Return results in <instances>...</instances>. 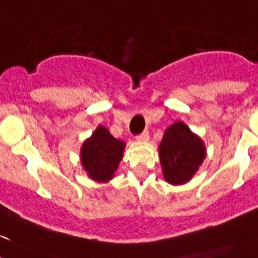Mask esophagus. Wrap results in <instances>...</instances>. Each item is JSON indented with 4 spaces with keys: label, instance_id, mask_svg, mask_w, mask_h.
Listing matches in <instances>:
<instances>
[{
    "label": "esophagus",
    "instance_id": "34e87169",
    "mask_svg": "<svg viewBox=\"0 0 258 258\" xmlns=\"http://www.w3.org/2000/svg\"><path fill=\"white\" fill-rule=\"evenodd\" d=\"M136 140L137 141H148L149 140V132L144 131V132H141L140 135H137Z\"/></svg>",
    "mask_w": 258,
    "mask_h": 258
}]
</instances>
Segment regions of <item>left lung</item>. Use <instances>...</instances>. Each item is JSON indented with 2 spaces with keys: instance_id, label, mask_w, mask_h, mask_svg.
Segmentation results:
<instances>
[{
  "instance_id": "1",
  "label": "left lung",
  "mask_w": 258,
  "mask_h": 258,
  "mask_svg": "<svg viewBox=\"0 0 258 258\" xmlns=\"http://www.w3.org/2000/svg\"><path fill=\"white\" fill-rule=\"evenodd\" d=\"M205 146L183 122L168 127L159 146L163 174L170 184H183L197 172L205 159Z\"/></svg>"
}]
</instances>
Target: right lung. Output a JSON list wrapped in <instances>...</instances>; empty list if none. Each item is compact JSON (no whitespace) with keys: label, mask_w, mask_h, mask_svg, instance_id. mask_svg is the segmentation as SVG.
I'll use <instances>...</instances> for the list:
<instances>
[{"label":"right lung","mask_w":258,"mask_h":258,"mask_svg":"<svg viewBox=\"0 0 258 258\" xmlns=\"http://www.w3.org/2000/svg\"><path fill=\"white\" fill-rule=\"evenodd\" d=\"M124 144L99 126L81 148V163L89 177L96 182H107L121 162Z\"/></svg>","instance_id":"1"}]
</instances>
